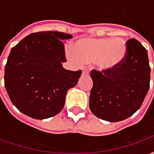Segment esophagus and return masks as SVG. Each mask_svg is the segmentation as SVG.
<instances>
[{"label": "esophagus", "mask_w": 154, "mask_h": 154, "mask_svg": "<svg viewBox=\"0 0 154 154\" xmlns=\"http://www.w3.org/2000/svg\"><path fill=\"white\" fill-rule=\"evenodd\" d=\"M82 76H88L89 75V72L87 71H82Z\"/></svg>", "instance_id": "esophagus-1"}]
</instances>
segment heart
I'll list each match as a JSON object with an SVG mask.
<instances>
[{
  "mask_svg": "<svg viewBox=\"0 0 154 154\" xmlns=\"http://www.w3.org/2000/svg\"><path fill=\"white\" fill-rule=\"evenodd\" d=\"M67 54L77 63H93L100 70H112L125 59L127 44L120 37L81 38L67 49Z\"/></svg>",
  "mask_w": 154,
  "mask_h": 154,
  "instance_id": "b5f03b06",
  "label": "heart"
}]
</instances>
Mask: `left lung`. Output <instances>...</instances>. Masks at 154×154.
Wrapping results in <instances>:
<instances>
[{"label":"left lung","mask_w":154,"mask_h":154,"mask_svg":"<svg viewBox=\"0 0 154 154\" xmlns=\"http://www.w3.org/2000/svg\"><path fill=\"white\" fill-rule=\"evenodd\" d=\"M127 54L119 67L102 72L92 70L91 112L110 122L129 118L139 110L149 89L150 67L146 48L135 38L126 42Z\"/></svg>","instance_id":"left-lung-1"}]
</instances>
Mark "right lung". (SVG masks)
Listing matches in <instances>:
<instances>
[{"label": "right lung", "instance_id": "add662e5", "mask_svg": "<svg viewBox=\"0 0 154 154\" xmlns=\"http://www.w3.org/2000/svg\"><path fill=\"white\" fill-rule=\"evenodd\" d=\"M72 37L62 32H37L12 48L5 67V87L20 112L44 119L63 108L67 91L82 74L62 65L67 61L62 40Z\"/></svg>", "mask_w": 154, "mask_h": 154}]
</instances>
